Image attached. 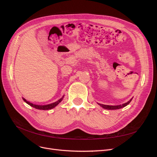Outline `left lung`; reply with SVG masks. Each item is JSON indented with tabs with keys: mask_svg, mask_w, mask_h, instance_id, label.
Instances as JSON below:
<instances>
[{
	"mask_svg": "<svg viewBox=\"0 0 157 157\" xmlns=\"http://www.w3.org/2000/svg\"><path fill=\"white\" fill-rule=\"evenodd\" d=\"M133 99V98L132 99H130L129 101H127L126 103H123L122 104V105H104V104H101V103H98V104L99 105H100L101 107H103V109H107V110H115V109H121L122 107H126V105H128V104H129L132 99Z\"/></svg>",
	"mask_w": 157,
	"mask_h": 157,
	"instance_id": "1",
	"label": "left lung"
}]
</instances>
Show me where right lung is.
Returning a JSON list of instances; mask_svg holds the SVG:
<instances>
[{"instance_id":"obj_1","label":"right lung","mask_w":157,"mask_h":157,"mask_svg":"<svg viewBox=\"0 0 157 157\" xmlns=\"http://www.w3.org/2000/svg\"><path fill=\"white\" fill-rule=\"evenodd\" d=\"M63 97L64 96H63L62 98H60L59 99H58V100L57 101H56V102H54V103H50V104H48V105H36V104H33V103H31L29 101H27L26 99L25 98H23V101H24L25 102H26L28 104V105H29L30 106L34 107V108H35L36 109H40V110H50V109H53V108H54L55 107H56L57 105H58V104L61 101L63 100Z\"/></svg>"}]
</instances>
